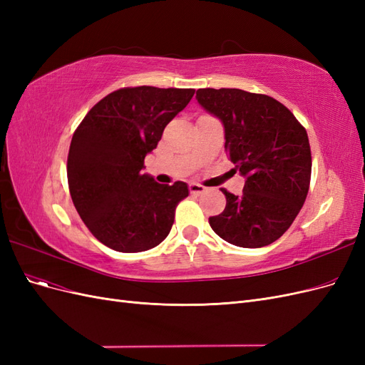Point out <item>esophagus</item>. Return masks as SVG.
I'll return each instance as SVG.
<instances>
[{
  "instance_id": "esophagus-1",
  "label": "esophagus",
  "mask_w": 365,
  "mask_h": 365,
  "mask_svg": "<svg viewBox=\"0 0 365 365\" xmlns=\"http://www.w3.org/2000/svg\"><path fill=\"white\" fill-rule=\"evenodd\" d=\"M189 189H190V193H192V195H201V193L205 192V187L201 185V184H196V182H192V184L189 185Z\"/></svg>"
}]
</instances>
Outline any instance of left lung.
<instances>
[{
    "mask_svg": "<svg viewBox=\"0 0 365 365\" xmlns=\"http://www.w3.org/2000/svg\"><path fill=\"white\" fill-rule=\"evenodd\" d=\"M196 98L222 121L225 150L245 176L240 196L222 189L227 205L208 219L210 227L231 245L267 247L292 225L306 201L312 170L307 132L269 96L201 88Z\"/></svg>",
    "mask_w": 365,
    "mask_h": 365,
    "instance_id": "1",
    "label": "left lung"
}]
</instances>
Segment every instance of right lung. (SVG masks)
<instances>
[{"label":"right lung","instance_id":"right-lung-1","mask_svg":"<svg viewBox=\"0 0 365 365\" xmlns=\"http://www.w3.org/2000/svg\"><path fill=\"white\" fill-rule=\"evenodd\" d=\"M193 88H121L96 103L71 138L67 176L73 204L103 245L141 252L168 237L175 208L189 196L182 181L158 184L143 173L169 121Z\"/></svg>","mask_w":365,"mask_h":365}]
</instances>
